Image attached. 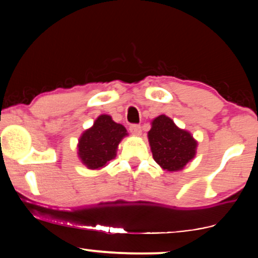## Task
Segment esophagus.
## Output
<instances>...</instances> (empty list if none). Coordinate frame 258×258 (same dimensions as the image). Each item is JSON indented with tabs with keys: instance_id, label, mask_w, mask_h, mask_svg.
<instances>
[{
	"instance_id": "34e87169",
	"label": "esophagus",
	"mask_w": 258,
	"mask_h": 258,
	"mask_svg": "<svg viewBox=\"0 0 258 258\" xmlns=\"http://www.w3.org/2000/svg\"><path fill=\"white\" fill-rule=\"evenodd\" d=\"M130 131H131L132 135H135V136H141V133H142L141 126L139 125H131L130 126Z\"/></svg>"
}]
</instances>
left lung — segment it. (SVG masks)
Returning <instances> with one entry per match:
<instances>
[{"instance_id": "8db88e82", "label": "left lung", "mask_w": 258, "mask_h": 258, "mask_svg": "<svg viewBox=\"0 0 258 258\" xmlns=\"http://www.w3.org/2000/svg\"><path fill=\"white\" fill-rule=\"evenodd\" d=\"M148 141L155 162L168 172L183 170L197 155V139L166 115H159L152 121Z\"/></svg>"}]
</instances>
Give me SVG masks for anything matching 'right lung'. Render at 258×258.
I'll use <instances>...</instances> for the list:
<instances>
[{"label": "right lung", "mask_w": 258, "mask_h": 258, "mask_svg": "<svg viewBox=\"0 0 258 258\" xmlns=\"http://www.w3.org/2000/svg\"><path fill=\"white\" fill-rule=\"evenodd\" d=\"M127 136L125 126L115 122L110 115H99L93 125L80 136L79 159L90 170H100L115 159L119 144Z\"/></svg>", "instance_id": "add662e5"}]
</instances>
